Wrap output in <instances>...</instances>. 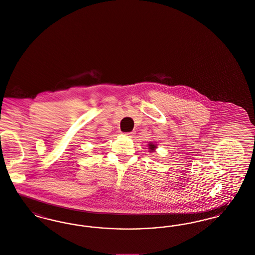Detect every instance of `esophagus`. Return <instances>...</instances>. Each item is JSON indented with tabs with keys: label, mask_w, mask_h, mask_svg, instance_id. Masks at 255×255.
I'll return each instance as SVG.
<instances>
[{
	"label": "esophagus",
	"mask_w": 255,
	"mask_h": 255,
	"mask_svg": "<svg viewBox=\"0 0 255 255\" xmlns=\"http://www.w3.org/2000/svg\"><path fill=\"white\" fill-rule=\"evenodd\" d=\"M134 132H127L126 133V135H128V136H129V137H131L132 136Z\"/></svg>",
	"instance_id": "34e87169"
}]
</instances>
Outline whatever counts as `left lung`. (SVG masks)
<instances>
[{"mask_svg": "<svg viewBox=\"0 0 255 255\" xmlns=\"http://www.w3.org/2000/svg\"><path fill=\"white\" fill-rule=\"evenodd\" d=\"M148 148H149L150 152H152V151L155 150L156 145L154 144H152V143H150V144H148Z\"/></svg>", "mask_w": 255, "mask_h": 255, "instance_id": "left-lung-1", "label": "left lung"}]
</instances>
